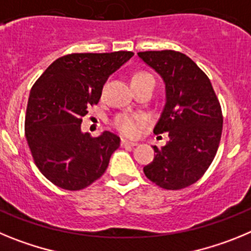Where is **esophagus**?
<instances>
[{
	"label": "esophagus",
	"mask_w": 251,
	"mask_h": 251,
	"mask_svg": "<svg viewBox=\"0 0 251 251\" xmlns=\"http://www.w3.org/2000/svg\"><path fill=\"white\" fill-rule=\"evenodd\" d=\"M121 145H122V147H134V146H137V142L127 141V139H122Z\"/></svg>",
	"instance_id": "1"
}]
</instances>
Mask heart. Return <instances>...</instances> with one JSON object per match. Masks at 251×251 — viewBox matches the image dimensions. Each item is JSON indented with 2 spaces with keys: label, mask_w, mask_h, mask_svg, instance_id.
I'll return each instance as SVG.
<instances>
[{
  "label": "heart",
  "mask_w": 251,
  "mask_h": 251,
  "mask_svg": "<svg viewBox=\"0 0 251 251\" xmlns=\"http://www.w3.org/2000/svg\"><path fill=\"white\" fill-rule=\"evenodd\" d=\"M147 77L153 76L146 72H139L133 75L132 81L142 80V79H147ZM143 124H145V118L142 115L133 114V113H122V114L117 115L113 121V126L115 129H118L124 136L128 137L137 136Z\"/></svg>",
  "instance_id": "1"
}]
</instances>
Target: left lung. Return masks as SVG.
Returning a JSON list of instances; mask_svg holds the SVG:
<instances>
[{"instance_id":"8db88e82","label":"left lung","mask_w":251,"mask_h":251,"mask_svg":"<svg viewBox=\"0 0 251 251\" xmlns=\"http://www.w3.org/2000/svg\"><path fill=\"white\" fill-rule=\"evenodd\" d=\"M139 59L165 83L166 101L153 132L168 133L166 146L143 171L165 190H181L202 177L219 148L223 113L211 81L196 64L174 50L143 51Z\"/></svg>"}]
</instances>
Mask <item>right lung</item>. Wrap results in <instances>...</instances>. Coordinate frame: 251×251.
<instances>
[{"instance_id": "obj_1", "label": "right lung", "mask_w": 251, "mask_h": 251, "mask_svg": "<svg viewBox=\"0 0 251 251\" xmlns=\"http://www.w3.org/2000/svg\"><path fill=\"white\" fill-rule=\"evenodd\" d=\"M132 51L72 54L55 60L28 97L25 136L35 165L57 187L76 191L105 172L121 139L108 130L81 132L88 108L98 104L108 77L133 56Z\"/></svg>"}]
</instances>
